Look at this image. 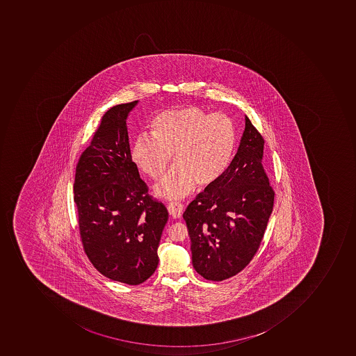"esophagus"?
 <instances>
[{
  "instance_id": "obj_1",
  "label": "esophagus",
  "mask_w": 356,
  "mask_h": 356,
  "mask_svg": "<svg viewBox=\"0 0 356 356\" xmlns=\"http://www.w3.org/2000/svg\"><path fill=\"white\" fill-rule=\"evenodd\" d=\"M184 207L181 203H170L168 205V211H169L170 216L172 218H179L183 214Z\"/></svg>"
}]
</instances>
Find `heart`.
<instances>
[{
  "label": "heart",
  "mask_w": 356,
  "mask_h": 356,
  "mask_svg": "<svg viewBox=\"0 0 356 356\" xmlns=\"http://www.w3.org/2000/svg\"><path fill=\"white\" fill-rule=\"evenodd\" d=\"M151 135L136 138L131 159L153 179L163 177L171 159L173 168L154 193L168 200L191 195L195 186L214 185L234 159L237 131L225 113H211L197 106L161 112L151 123Z\"/></svg>",
  "instance_id": "obj_1"
}]
</instances>
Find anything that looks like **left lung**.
I'll return each instance as SVG.
<instances>
[{"label": "left lung", "mask_w": 356, "mask_h": 356, "mask_svg": "<svg viewBox=\"0 0 356 356\" xmlns=\"http://www.w3.org/2000/svg\"><path fill=\"white\" fill-rule=\"evenodd\" d=\"M264 139L245 115V131L232 163L184 211L197 274L222 282L249 264L273 211L275 193L262 165Z\"/></svg>", "instance_id": "left-lung-1"}]
</instances>
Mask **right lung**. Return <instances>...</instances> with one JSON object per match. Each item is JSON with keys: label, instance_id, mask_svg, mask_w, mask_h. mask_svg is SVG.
I'll return each instance as SVG.
<instances>
[{"label": "right lung", "instance_id": "right-lung-1", "mask_svg": "<svg viewBox=\"0 0 356 356\" xmlns=\"http://www.w3.org/2000/svg\"><path fill=\"white\" fill-rule=\"evenodd\" d=\"M138 100L114 106L80 156L74 183L79 232L94 268L114 282L137 286L159 265L165 205L147 193L131 159L128 114Z\"/></svg>", "mask_w": 356, "mask_h": 356}]
</instances>
